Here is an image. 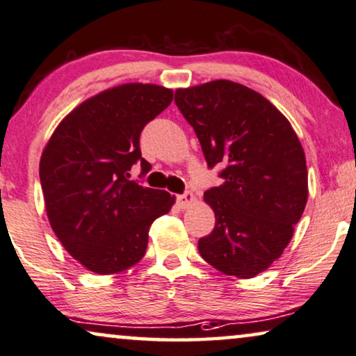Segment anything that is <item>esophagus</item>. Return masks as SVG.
Returning a JSON list of instances; mask_svg holds the SVG:
<instances>
[{
  "mask_svg": "<svg viewBox=\"0 0 356 356\" xmlns=\"http://www.w3.org/2000/svg\"><path fill=\"white\" fill-rule=\"evenodd\" d=\"M177 203H179V207L182 208V209L188 208L190 204L195 203L193 193H192V192H185L184 195H179V197H177Z\"/></svg>",
  "mask_w": 356,
  "mask_h": 356,
  "instance_id": "34e87169",
  "label": "esophagus"
}]
</instances>
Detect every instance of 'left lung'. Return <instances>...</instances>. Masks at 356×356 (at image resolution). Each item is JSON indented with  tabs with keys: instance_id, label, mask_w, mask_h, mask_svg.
<instances>
[{
	"instance_id": "obj_1",
	"label": "left lung",
	"mask_w": 356,
	"mask_h": 356,
	"mask_svg": "<svg viewBox=\"0 0 356 356\" xmlns=\"http://www.w3.org/2000/svg\"><path fill=\"white\" fill-rule=\"evenodd\" d=\"M174 99L208 166L226 164L224 182L204 192L216 224L198 252L226 276L254 277L280 258L307 207L302 143L269 99L232 80L177 88Z\"/></svg>"
}]
</instances>
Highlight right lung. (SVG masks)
I'll list each match as a JSON object with an SVG mask.
<instances>
[{"label": "right lung", "mask_w": 356, "mask_h": 356, "mask_svg": "<svg viewBox=\"0 0 356 356\" xmlns=\"http://www.w3.org/2000/svg\"><path fill=\"white\" fill-rule=\"evenodd\" d=\"M171 102L172 90L161 85H118L74 108L44 145L40 182L49 226L88 271L108 276L137 264L149 226L176 203L166 190L127 179L137 161L152 169L140 132Z\"/></svg>", "instance_id": "obj_1"}]
</instances>
